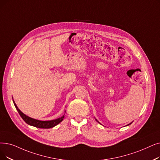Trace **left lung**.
I'll return each mask as SVG.
<instances>
[{
  "mask_svg": "<svg viewBox=\"0 0 160 160\" xmlns=\"http://www.w3.org/2000/svg\"><path fill=\"white\" fill-rule=\"evenodd\" d=\"M95 120H96V121H97V122H98V123H100V122H98V120H97V119H95ZM132 122H131V123H129V124H128V125H126V126H129V125H130V124H131V123H132Z\"/></svg>",
  "mask_w": 160,
  "mask_h": 160,
  "instance_id": "8db88e82",
  "label": "left lung"
}]
</instances>
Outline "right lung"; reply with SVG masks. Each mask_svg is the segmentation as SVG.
<instances>
[{"label": "right lung", "instance_id": "1", "mask_svg": "<svg viewBox=\"0 0 160 160\" xmlns=\"http://www.w3.org/2000/svg\"><path fill=\"white\" fill-rule=\"evenodd\" d=\"M12 99H13V97H12ZM13 104H14L15 107L16 108L18 113L19 114L21 117L22 118V119L28 125H30V126H34V127H36L38 128H42V129L52 128L55 127V126H57L58 124H59L60 122L63 121L64 117H65L63 115V116H61V118H58V119L48 120V121H42V120H36V119L32 118L27 116L26 114L23 113L22 111H21L18 108V107H17L16 104L13 99Z\"/></svg>", "mask_w": 160, "mask_h": 160}]
</instances>
